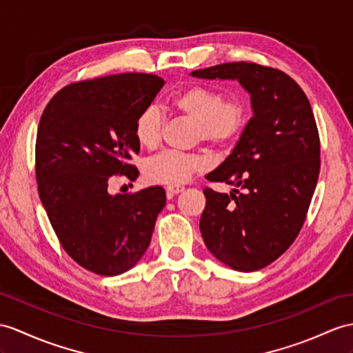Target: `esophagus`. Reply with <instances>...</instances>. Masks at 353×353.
Here are the masks:
<instances>
[{"mask_svg": "<svg viewBox=\"0 0 353 353\" xmlns=\"http://www.w3.org/2000/svg\"><path fill=\"white\" fill-rule=\"evenodd\" d=\"M183 190H184V185H181V184H169V185L166 187L168 197H172L174 194H176V193H179V192H183Z\"/></svg>", "mask_w": 353, "mask_h": 353, "instance_id": "esophagus-1", "label": "esophagus"}]
</instances>
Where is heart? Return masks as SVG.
<instances>
[{
	"label": "heart",
	"mask_w": 353,
	"mask_h": 353,
	"mask_svg": "<svg viewBox=\"0 0 353 353\" xmlns=\"http://www.w3.org/2000/svg\"><path fill=\"white\" fill-rule=\"evenodd\" d=\"M170 106L179 115L192 119L193 141H203L216 148L232 147L244 133L250 108L241 96L225 99L219 88L208 85H190L178 91ZM163 117L156 106L143 108L136 115L133 134L143 148H156L161 137ZM208 166L202 152L163 151L143 163V176L154 184H179Z\"/></svg>",
	"instance_id": "obj_1"
}]
</instances>
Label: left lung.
Wrapping results in <instances>:
<instances>
[{
  "instance_id": "8db88e82",
  "label": "left lung",
  "mask_w": 353,
  "mask_h": 353,
  "mask_svg": "<svg viewBox=\"0 0 353 353\" xmlns=\"http://www.w3.org/2000/svg\"><path fill=\"white\" fill-rule=\"evenodd\" d=\"M202 79H238L250 92L253 117L236 147L206 175L235 188L206 187L201 234L208 250L243 272L265 268L303 228L321 170V141L305 92L279 68L225 63L192 72Z\"/></svg>"
}]
</instances>
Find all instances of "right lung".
<instances>
[{
	"label": "right lung",
	"mask_w": 353,
	"mask_h": 353,
	"mask_svg": "<svg viewBox=\"0 0 353 353\" xmlns=\"http://www.w3.org/2000/svg\"><path fill=\"white\" fill-rule=\"evenodd\" d=\"M163 85V77L148 73L73 82L41 114L36 141L40 201L65 253L99 276H118L134 266L166 205L160 185L115 196L108 192L115 176L134 181L139 175L132 165L141 148L133 123Z\"/></svg>",
	"instance_id": "1"
}]
</instances>
